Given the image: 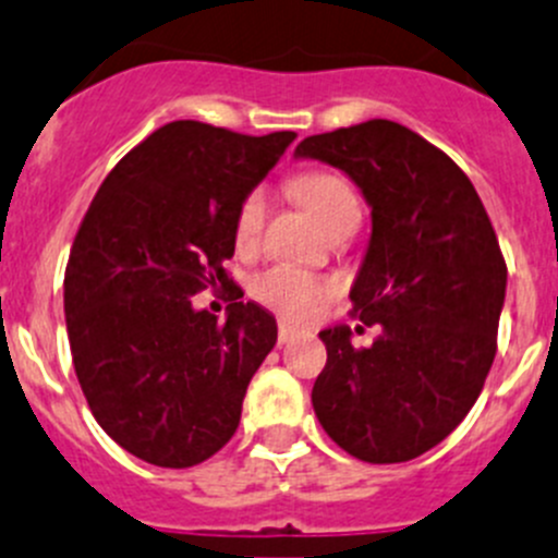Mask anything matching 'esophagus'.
<instances>
[{
	"label": "esophagus",
	"instance_id": "obj_1",
	"mask_svg": "<svg viewBox=\"0 0 558 558\" xmlns=\"http://www.w3.org/2000/svg\"><path fill=\"white\" fill-rule=\"evenodd\" d=\"M299 328L293 326V323H288V320H279V344H288V342H293L295 337H299Z\"/></svg>",
	"mask_w": 558,
	"mask_h": 558
}]
</instances>
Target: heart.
Listing matches in <instances>:
<instances>
[{
    "instance_id": "heart-1",
    "label": "heart",
    "mask_w": 558,
    "mask_h": 558,
    "mask_svg": "<svg viewBox=\"0 0 558 558\" xmlns=\"http://www.w3.org/2000/svg\"><path fill=\"white\" fill-rule=\"evenodd\" d=\"M295 199L320 221L326 230L337 227L339 221L359 214V199L355 191L342 174L326 172V169H312L301 172L290 183ZM265 214H268V196L263 189H252L238 205L235 214V243L238 248H254L263 232ZM333 293V284L326 279L306 274V270L290 268V265H274L263 270L252 282V295L263 301L270 310L282 312L290 317H306L320 301Z\"/></svg>"
}]
</instances>
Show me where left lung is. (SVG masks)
Segmentation results:
<instances>
[{"label":"left lung","instance_id":"8db88e82","mask_svg":"<svg viewBox=\"0 0 558 558\" xmlns=\"http://www.w3.org/2000/svg\"><path fill=\"white\" fill-rule=\"evenodd\" d=\"M295 158L342 169L373 208L350 301L380 333L353 348L348 326L320 331L312 405L348 454L405 463L463 422L490 373L507 290L498 238L463 169L400 123L306 136Z\"/></svg>","mask_w":558,"mask_h":558}]
</instances>
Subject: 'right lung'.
<instances>
[{
	"label": "right lung",
	"mask_w": 558,
	"mask_h": 558,
	"mask_svg": "<svg viewBox=\"0 0 558 558\" xmlns=\"http://www.w3.org/2000/svg\"><path fill=\"white\" fill-rule=\"evenodd\" d=\"M293 140L174 120L106 174L78 227L65 268L73 367L95 422L145 463L189 469L235 435L276 320L241 301L225 263L238 205ZM208 287L231 290L225 324L190 304Z\"/></svg>",
	"instance_id": "add662e5"
}]
</instances>
